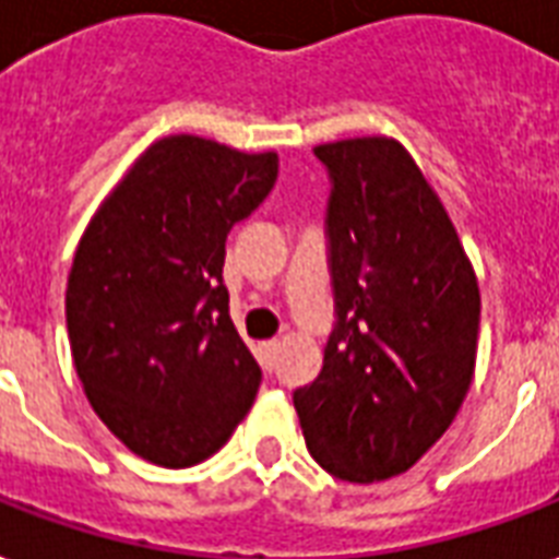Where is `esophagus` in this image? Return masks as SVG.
Here are the masks:
<instances>
[{"instance_id": "1", "label": "esophagus", "mask_w": 559, "mask_h": 559, "mask_svg": "<svg viewBox=\"0 0 559 559\" xmlns=\"http://www.w3.org/2000/svg\"><path fill=\"white\" fill-rule=\"evenodd\" d=\"M276 349H280V344L276 341H265V344H259V361L271 370L274 367V358H276Z\"/></svg>"}]
</instances>
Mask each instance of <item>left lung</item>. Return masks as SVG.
<instances>
[{
  "label": "left lung",
  "instance_id": "8db88e82",
  "mask_svg": "<svg viewBox=\"0 0 559 559\" xmlns=\"http://www.w3.org/2000/svg\"><path fill=\"white\" fill-rule=\"evenodd\" d=\"M335 329L294 391L311 457L341 481H384L452 426L475 373L481 294L455 224L388 136L326 142Z\"/></svg>",
  "mask_w": 559,
  "mask_h": 559
}]
</instances>
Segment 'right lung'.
<instances>
[{
  "instance_id": "1",
  "label": "right lung",
  "mask_w": 559,
  "mask_h": 559,
  "mask_svg": "<svg viewBox=\"0 0 559 559\" xmlns=\"http://www.w3.org/2000/svg\"><path fill=\"white\" fill-rule=\"evenodd\" d=\"M274 151L177 133L98 206L67 283L75 373L133 455L183 469L227 443L262 370L230 320L224 241L274 189Z\"/></svg>"
}]
</instances>
